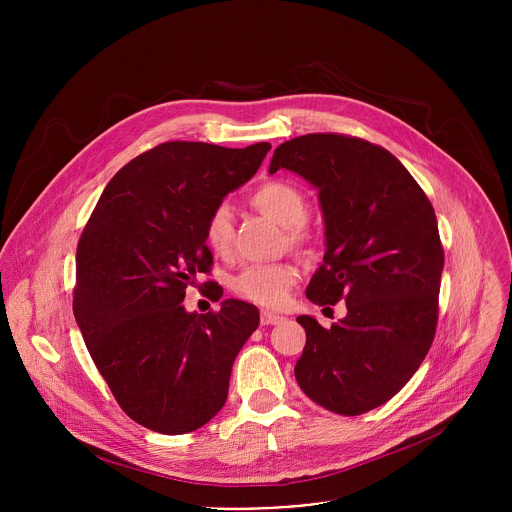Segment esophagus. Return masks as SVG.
Instances as JSON below:
<instances>
[{
	"label": "esophagus",
	"mask_w": 512,
	"mask_h": 512,
	"mask_svg": "<svg viewBox=\"0 0 512 512\" xmlns=\"http://www.w3.org/2000/svg\"><path fill=\"white\" fill-rule=\"evenodd\" d=\"M279 322H283V316L273 314V312H261V324L263 326H273V324H279Z\"/></svg>",
	"instance_id": "obj_1"
}]
</instances>
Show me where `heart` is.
Segmentation results:
<instances>
[{
	"instance_id": "b5f03b06",
	"label": "heart",
	"mask_w": 512,
	"mask_h": 512,
	"mask_svg": "<svg viewBox=\"0 0 512 512\" xmlns=\"http://www.w3.org/2000/svg\"><path fill=\"white\" fill-rule=\"evenodd\" d=\"M251 206L261 214L273 218L281 227H285V239L291 247H306L312 243V229L306 225L308 216V198L306 194L291 182L273 180L261 184L249 198ZM235 227L233 212L229 204H216L204 223V239L210 249L216 253H227L233 245ZM298 281V269L289 263H267V265H247L241 269L231 287L243 300H249L259 306H279L289 287Z\"/></svg>"
}]
</instances>
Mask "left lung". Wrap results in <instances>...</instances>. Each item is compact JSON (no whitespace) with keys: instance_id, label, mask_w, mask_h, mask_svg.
I'll return each mask as SVG.
<instances>
[{"instance_id":"left-lung-1","label":"left lung","mask_w":512,"mask_h":512,"mask_svg":"<svg viewBox=\"0 0 512 512\" xmlns=\"http://www.w3.org/2000/svg\"><path fill=\"white\" fill-rule=\"evenodd\" d=\"M281 168L318 188L324 214V263L306 296L346 302L330 328L298 318L306 346L296 381L332 413H367L405 387L435 336L444 249L433 206L391 152L360 137H294L275 150L269 174Z\"/></svg>"}]
</instances>
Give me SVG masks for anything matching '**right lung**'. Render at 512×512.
<instances>
[{
	"label": "right lung",
	"mask_w": 512,
	"mask_h": 512,
	"mask_svg": "<svg viewBox=\"0 0 512 512\" xmlns=\"http://www.w3.org/2000/svg\"><path fill=\"white\" fill-rule=\"evenodd\" d=\"M269 150L267 141L243 150L160 143L111 178L79 239L77 324L121 409L152 431L188 433L221 411L233 362L259 326L257 308L241 300L208 314L182 302L212 265L206 216Z\"/></svg>",
	"instance_id": "add662e5"
}]
</instances>
